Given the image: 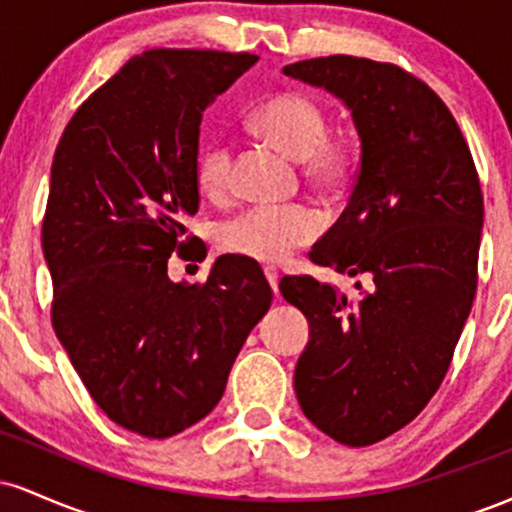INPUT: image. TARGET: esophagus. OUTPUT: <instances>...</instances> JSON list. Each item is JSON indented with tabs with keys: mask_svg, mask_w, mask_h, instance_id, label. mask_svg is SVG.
<instances>
[{
	"mask_svg": "<svg viewBox=\"0 0 512 512\" xmlns=\"http://www.w3.org/2000/svg\"><path fill=\"white\" fill-rule=\"evenodd\" d=\"M264 276H267V281H269V286H272V291L274 293H279V269L276 267H264Z\"/></svg>",
	"mask_w": 512,
	"mask_h": 512,
	"instance_id": "1",
	"label": "esophagus"
}]
</instances>
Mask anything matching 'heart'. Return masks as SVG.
I'll list each match as a JSON object with an SVG mask.
<instances>
[{"label":"heart","instance_id":"1","mask_svg":"<svg viewBox=\"0 0 512 512\" xmlns=\"http://www.w3.org/2000/svg\"><path fill=\"white\" fill-rule=\"evenodd\" d=\"M252 125L291 156L301 158L305 178L337 187L356 166L358 146L346 134L330 132V110L320 98L298 88L274 93L252 113ZM233 182V144L211 137L197 154V185L211 199H223ZM322 221L308 204H260L223 221L216 233L228 255L279 262L320 233Z\"/></svg>","mask_w":512,"mask_h":512}]
</instances>
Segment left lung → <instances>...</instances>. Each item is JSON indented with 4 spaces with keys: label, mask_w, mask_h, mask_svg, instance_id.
<instances>
[{
    "label": "left lung",
    "mask_w": 512,
    "mask_h": 512,
    "mask_svg": "<svg viewBox=\"0 0 512 512\" xmlns=\"http://www.w3.org/2000/svg\"><path fill=\"white\" fill-rule=\"evenodd\" d=\"M284 74L342 98L361 137L354 192L310 262L368 286L346 298L303 274L279 289L310 322L293 375L303 414L363 448L414 421L448 373L477 296L484 195L448 105L407 69L330 55Z\"/></svg>",
    "instance_id": "obj_1"
}]
</instances>
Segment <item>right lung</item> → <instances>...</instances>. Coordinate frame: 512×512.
<instances>
[{
    "instance_id": "right-lung-1",
    "label": "right lung",
    "mask_w": 512,
    "mask_h": 512,
    "mask_svg": "<svg viewBox=\"0 0 512 512\" xmlns=\"http://www.w3.org/2000/svg\"><path fill=\"white\" fill-rule=\"evenodd\" d=\"M257 62L250 52L149 50L91 93L50 170L43 252L52 327L93 402L146 438H170L219 404L272 305L260 264L223 255L204 284H173L195 243L199 125Z\"/></svg>"
}]
</instances>
